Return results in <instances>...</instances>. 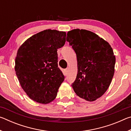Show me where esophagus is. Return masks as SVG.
<instances>
[{"mask_svg":"<svg viewBox=\"0 0 131 131\" xmlns=\"http://www.w3.org/2000/svg\"><path fill=\"white\" fill-rule=\"evenodd\" d=\"M68 72H69V69L68 68H66V69H65V70H64V73H65V75L68 74Z\"/></svg>","mask_w":131,"mask_h":131,"instance_id":"1","label":"esophagus"}]
</instances>
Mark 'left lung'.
Segmentation results:
<instances>
[{
  "label": "left lung",
  "mask_w": 131,
  "mask_h": 131,
  "mask_svg": "<svg viewBox=\"0 0 131 131\" xmlns=\"http://www.w3.org/2000/svg\"><path fill=\"white\" fill-rule=\"evenodd\" d=\"M66 40L77 56V74L72 87L83 100L96 101L107 91L114 76L116 57L112 48L98 35L85 29L69 31Z\"/></svg>",
  "instance_id": "1"
}]
</instances>
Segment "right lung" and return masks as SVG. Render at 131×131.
I'll use <instances>...</instances> for the list:
<instances>
[{"label": "right lung", "mask_w": 131, "mask_h": 131, "mask_svg": "<svg viewBox=\"0 0 131 131\" xmlns=\"http://www.w3.org/2000/svg\"><path fill=\"white\" fill-rule=\"evenodd\" d=\"M65 32L46 29L33 35L19 47L15 71L21 87L36 102L54 101L64 80L58 67L57 49L66 41Z\"/></svg>", "instance_id": "right-lung-1"}]
</instances>
